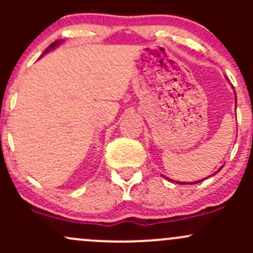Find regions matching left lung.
I'll use <instances>...</instances> for the list:
<instances>
[{
	"label": "left lung",
	"instance_id": "8db88e82",
	"mask_svg": "<svg viewBox=\"0 0 253 253\" xmlns=\"http://www.w3.org/2000/svg\"><path fill=\"white\" fill-rule=\"evenodd\" d=\"M234 93H235V90H234ZM235 104H237V101H236V93H235ZM221 169H223V167H220V168H219V169H218V171H215V172H214V174H213V175H215V174H216V172H219V171H220V170H221ZM162 176H164V175H162ZM164 177H165V178H167V180H169V181H172V180H171V178L167 177V176H164ZM206 178H207V177H206ZM206 178H202V180H201V181L206 180ZM201 181H200V180H198V181H195V182H191V183H192V185H195V183H198V182H201ZM174 182H176V183H180V185H187V183H190V182H180V181H175V180H174Z\"/></svg>",
	"mask_w": 253,
	"mask_h": 253
}]
</instances>
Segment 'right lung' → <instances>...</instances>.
Instances as JSON below:
<instances>
[{"label":"right lung","instance_id":"obj_1","mask_svg":"<svg viewBox=\"0 0 253 253\" xmlns=\"http://www.w3.org/2000/svg\"><path fill=\"white\" fill-rule=\"evenodd\" d=\"M62 42H63L62 40H56L55 42H52V44H51L50 46H48V47L46 48V50L44 51V53H42V55L40 56V57H42V56H44V55H46V53L48 52V51H51V50H53V48H56V47L58 46V45H61V44H62Z\"/></svg>","mask_w":253,"mask_h":253}]
</instances>
